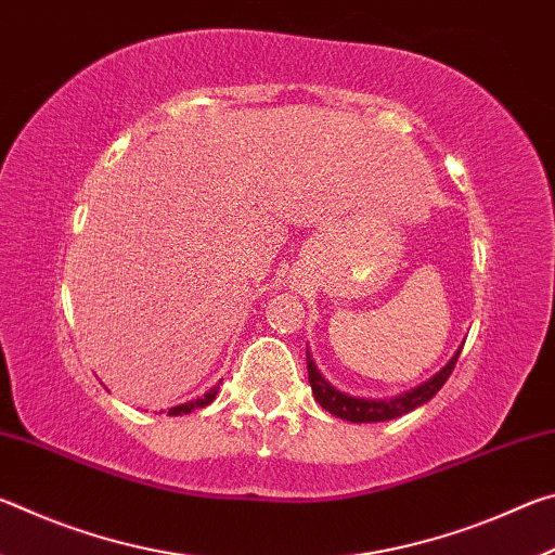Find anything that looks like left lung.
<instances>
[{"label":"left lung","instance_id":"1","mask_svg":"<svg viewBox=\"0 0 555 555\" xmlns=\"http://www.w3.org/2000/svg\"><path fill=\"white\" fill-rule=\"evenodd\" d=\"M460 352H463V345H460L457 352L450 357L446 367L436 372L428 382L418 384V387H413L403 393H397V397H391V399H362V397H350V393L335 389L331 382L323 379V374L318 372L315 362L311 360V352L306 350L308 382H311L315 401L321 403L325 411H331L333 416L343 418V421H352V424H377V421L399 418V416H403V413L424 406L426 401L434 399L438 389L443 387L450 374H453Z\"/></svg>","mask_w":555,"mask_h":555}]
</instances>
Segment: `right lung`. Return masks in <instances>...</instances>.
Segmentation results:
<instances>
[{
    "mask_svg": "<svg viewBox=\"0 0 555 555\" xmlns=\"http://www.w3.org/2000/svg\"><path fill=\"white\" fill-rule=\"evenodd\" d=\"M218 389H220V384H218V387H212L208 393H203L201 399L178 403V406L168 409V416H181V413H191V411H195V409H205V406H208V403L215 401V397H218Z\"/></svg>",
    "mask_w": 555,
    "mask_h": 555,
    "instance_id": "add662e5",
    "label": "right lung"
}]
</instances>
